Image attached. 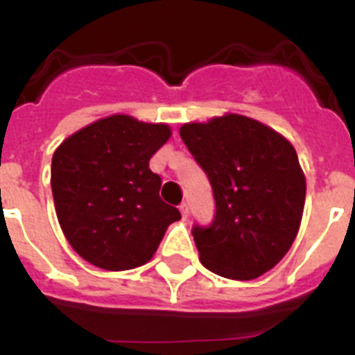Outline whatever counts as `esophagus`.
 Here are the masks:
<instances>
[{"label": "esophagus", "instance_id": "obj_1", "mask_svg": "<svg viewBox=\"0 0 355 355\" xmlns=\"http://www.w3.org/2000/svg\"><path fill=\"white\" fill-rule=\"evenodd\" d=\"M180 211H181V216H183V220H187L188 213H190V211H188V205H187V202H181V205H180Z\"/></svg>", "mask_w": 355, "mask_h": 355}]
</instances>
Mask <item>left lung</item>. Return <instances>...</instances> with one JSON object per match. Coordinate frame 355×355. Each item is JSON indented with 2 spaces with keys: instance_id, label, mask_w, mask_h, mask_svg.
<instances>
[{
  "instance_id": "obj_1",
  "label": "left lung",
  "mask_w": 355,
  "mask_h": 355,
  "mask_svg": "<svg viewBox=\"0 0 355 355\" xmlns=\"http://www.w3.org/2000/svg\"><path fill=\"white\" fill-rule=\"evenodd\" d=\"M208 175L209 225H193L200 263L213 274L250 281L290 250L302 220L306 178L293 146L272 128L227 114L180 130Z\"/></svg>"
}]
</instances>
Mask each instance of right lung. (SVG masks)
I'll return each mask as SVG.
<instances>
[{
    "label": "right lung",
    "mask_w": 355,
    "mask_h": 355,
    "mask_svg": "<svg viewBox=\"0 0 355 355\" xmlns=\"http://www.w3.org/2000/svg\"><path fill=\"white\" fill-rule=\"evenodd\" d=\"M171 139L167 124L130 115L99 119L60 144L51 190L60 227L85 261L130 270L153 258L181 213L159 197L150 156Z\"/></svg>",
    "instance_id": "obj_1"
}]
</instances>
